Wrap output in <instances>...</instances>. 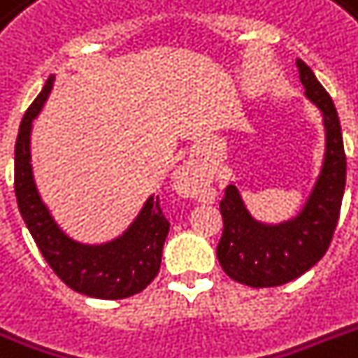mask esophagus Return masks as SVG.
<instances>
[{"label": "esophagus", "mask_w": 358, "mask_h": 358, "mask_svg": "<svg viewBox=\"0 0 358 358\" xmlns=\"http://www.w3.org/2000/svg\"><path fill=\"white\" fill-rule=\"evenodd\" d=\"M174 189L182 196H201L204 193V180L195 165H184L174 176Z\"/></svg>", "instance_id": "1"}]
</instances>
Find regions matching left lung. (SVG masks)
<instances>
[{"instance_id":"left-lung-1","label":"left lung","mask_w":358,"mask_h":358,"mask_svg":"<svg viewBox=\"0 0 358 358\" xmlns=\"http://www.w3.org/2000/svg\"><path fill=\"white\" fill-rule=\"evenodd\" d=\"M297 69L306 98L320 108L325 126L323 167L308 201L294 219L264 224L252 219L232 184L219 208L223 215L219 264L236 282L252 288L280 286L316 266L331 245L344 199L345 152L338 113L310 66L297 59Z\"/></svg>"}]
</instances>
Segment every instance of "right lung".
I'll return each mask as SVG.
<instances>
[{
	"mask_svg": "<svg viewBox=\"0 0 358 358\" xmlns=\"http://www.w3.org/2000/svg\"><path fill=\"white\" fill-rule=\"evenodd\" d=\"M53 81L55 76H50L25 111L16 137L14 193L20 213L44 260L69 288L96 299H124L143 292L159 271L169 221L159 208V199L152 195L128 230L108 243H80L59 229L36 191L31 167V128Z\"/></svg>",
	"mask_w": 358,
	"mask_h": 358,
	"instance_id": "1",
	"label": "right lung"
}]
</instances>
